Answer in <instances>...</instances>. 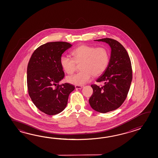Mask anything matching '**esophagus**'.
I'll use <instances>...</instances> for the list:
<instances>
[{
  "mask_svg": "<svg viewBox=\"0 0 158 158\" xmlns=\"http://www.w3.org/2000/svg\"><path fill=\"white\" fill-rule=\"evenodd\" d=\"M83 87H84L83 85H76L75 86V88L76 89H82Z\"/></svg>",
  "mask_w": 158,
  "mask_h": 158,
  "instance_id": "esophagus-1",
  "label": "esophagus"
}]
</instances>
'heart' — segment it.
Masks as SVG:
<instances>
[{"label": "heart", "instance_id": "heart-1", "mask_svg": "<svg viewBox=\"0 0 158 158\" xmlns=\"http://www.w3.org/2000/svg\"><path fill=\"white\" fill-rule=\"evenodd\" d=\"M73 58L62 56L60 62L61 67L67 74L73 73L77 65L80 72L68 76L66 80L70 84L83 85L91 80L92 76L98 77L104 72L110 60V54L105 47H96L81 44L71 52Z\"/></svg>", "mask_w": 158, "mask_h": 158}]
</instances>
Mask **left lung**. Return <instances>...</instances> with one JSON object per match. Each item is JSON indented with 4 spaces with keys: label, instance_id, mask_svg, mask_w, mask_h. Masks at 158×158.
<instances>
[{
    "label": "left lung",
    "instance_id": "left-lung-1",
    "mask_svg": "<svg viewBox=\"0 0 158 158\" xmlns=\"http://www.w3.org/2000/svg\"><path fill=\"white\" fill-rule=\"evenodd\" d=\"M105 42L111 48V57L107 67L93 84V93L89 102L91 108L101 113H106L120 107L127 97L132 80L131 61L124 46L116 40L106 38L98 40Z\"/></svg>",
    "mask_w": 158,
    "mask_h": 158
}]
</instances>
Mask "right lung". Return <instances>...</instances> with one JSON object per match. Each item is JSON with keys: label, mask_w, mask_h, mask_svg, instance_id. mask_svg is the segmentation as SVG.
<instances>
[{"label": "right lung", "mask_w": 158, "mask_h": 158, "mask_svg": "<svg viewBox=\"0 0 158 158\" xmlns=\"http://www.w3.org/2000/svg\"><path fill=\"white\" fill-rule=\"evenodd\" d=\"M72 45L65 42H47L31 55L27 68L28 93L34 105L48 115L63 111L74 86L69 83L59 85L64 77L60 59Z\"/></svg>", "instance_id": "1"}]
</instances>
